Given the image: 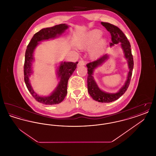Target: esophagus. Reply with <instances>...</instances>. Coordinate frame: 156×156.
I'll list each match as a JSON object with an SVG mask.
<instances>
[{"instance_id": "obj_1", "label": "esophagus", "mask_w": 156, "mask_h": 156, "mask_svg": "<svg viewBox=\"0 0 156 156\" xmlns=\"http://www.w3.org/2000/svg\"><path fill=\"white\" fill-rule=\"evenodd\" d=\"M85 62L82 61V60H80L78 62V66H85Z\"/></svg>"}]
</instances>
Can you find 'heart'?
<instances>
[{
  "label": "heart",
  "mask_w": 156,
  "mask_h": 156,
  "mask_svg": "<svg viewBox=\"0 0 156 156\" xmlns=\"http://www.w3.org/2000/svg\"><path fill=\"white\" fill-rule=\"evenodd\" d=\"M103 32L99 29L90 30L80 38L78 47L81 50H88L89 57L92 59L98 58L104 51L107 44V40L101 37Z\"/></svg>",
  "instance_id": "1"
}]
</instances>
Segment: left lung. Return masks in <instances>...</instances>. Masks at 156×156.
<instances>
[{"instance_id":"1","label":"left lung","mask_w":156,"mask_h":156,"mask_svg":"<svg viewBox=\"0 0 156 156\" xmlns=\"http://www.w3.org/2000/svg\"><path fill=\"white\" fill-rule=\"evenodd\" d=\"M101 24L111 33L112 43L110 44V46L112 47L115 44H118L119 43L120 44V47L123 50L124 57L126 59L129 68L127 78L124 85L117 92L109 93L105 92L99 88L97 82L95 81L93 75L97 68L101 66L107 59H109V55L105 54L99 59L87 64L88 74L87 78L88 91L89 95L94 100L99 102L109 103L119 99L120 97L125 94L127 89L132 74V71L133 68V58L132 54L130 44L122 31L120 30V29L118 27L109 23L101 22Z\"/></svg>"}]
</instances>
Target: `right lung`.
I'll return each instance as SVG.
<instances>
[{
    "instance_id": "add662e5",
    "label": "right lung",
    "mask_w": 156,
    "mask_h": 156,
    "mask_svg": "<svg viewBox=\"0 0 156 156\" xmlns=\"http://www.w3.org/2000/svg\"><path fill=\"white\" fill-rule=\"evenodd\" d=\"M68 28L69 26L64 23L51 27L43 29L33 36L27 47L24 65V82L31 95L41 104L47 105H56L61 103L64 100L67 95L68 80L76 69L78 62H61L56 71L57 78L59 80L57 86L49 95H39L34 90L30 83V78L33 73V64L34 60V52L40 42L54 39L61 36Z\"/></svg>"
}]
</instances>
